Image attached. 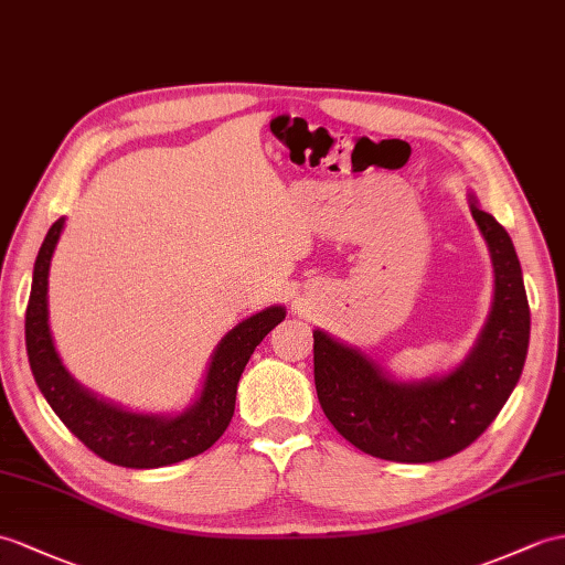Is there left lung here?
Instances as JSON below:
<instances>
[{
    "mask_svg": "<svg viewBox=\"0 0 565 565\" xmlns=\"http://www.w3.org/2000/svg\"><path fill=\"white\" fill-rule=\"evenodd\" d=\"M467 200L491 255L493 300L475 347L452 371L399 380L359 347L312 330L315 387L324 416L351 445L380 460L436 462L465 450L491 426L522 375L530 306L515 245L475 192Z\"/></svg>",
    "mask_w": 565,
    "mask_h": 565,
    "instance_id": "left-lung-1",
    "label": "left lung"
}]
</instances>
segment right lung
<instances>
[{
	"label": "right lung",
	"mask_w": 565,
	"mask_h": 565,
	"mask_svg": "<svg viewBox=\"0 0 565 565\" xmlns=\"http://www.w3.org/2000/svg\"><path fill=\"white\" fill-rule=\"evenodd\" d=\"M62 231L64 216L52 223L38 250L31 298L25 308V351H29L35 385L52 412L88 450H94L105 462L120 467L156 469L212 448L231 424L235 392L247 361L262 339L286 318V308L269 306L223 334L209 359L202 387L185 409L173 414L132 412L78 383L52 342L47 277Z\"/></svg>",
	"instance_id": "obj_1"
}]
</instances>
